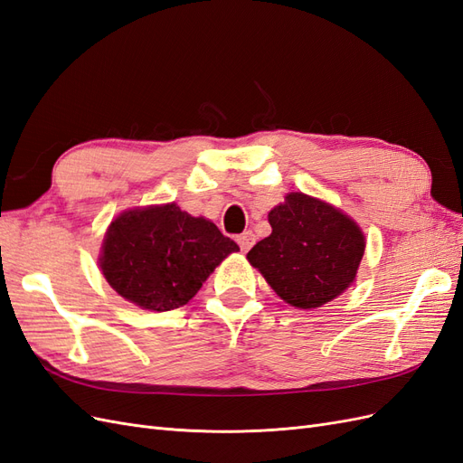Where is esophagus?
Segmentation results:
<instances>
[{"label": "esophagus", "mask_w": 463, "mask_h": 463, "mask_svg": "<svg viewBox=\"0 0 463 463\" xmlns=\"http://www.w3.org/2000/svg\"><path fill=\"white\" fill-rule=\"evenodd\" d=\"M255 233L253 232H243L240 237H237V243H240V247H241V250H249L250 247L255 245Z\"/></svg>", "instance_id": "34e87169"}]
</instances>
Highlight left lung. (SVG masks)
Here are the masks:
<instances>
[{
  "label": "left lung",
  "instance_id": "1",
  "mask_svg": "<svg viewBox=\"0 0 463 463\" xmlns=\"http://www.w3.org/2000/svg\"><path fill=\"white\" fill-rule=\"evenodd\" d=\"M272 233L247 253L286 303L317 309L354 284L365 253L357 222L305 193H289L269 213Z\"/></svg>",
  "mask_w": 463,
  "mask_h": 463
}]
</instances>
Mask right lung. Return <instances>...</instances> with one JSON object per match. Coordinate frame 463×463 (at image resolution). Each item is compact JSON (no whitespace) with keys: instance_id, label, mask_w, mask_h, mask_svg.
Returning <instances> with one entry per match:
<instances>
[{"instance_id":"1","label":"right lung","mask_w":463,"mask_h":463,"mask_svg":"<svg viewBox=\"0 0 463 463\" xmlns=\"http://www.w3.org/2000/svg\"><path fill=\"white\" fill-rule=\"evenodd\" d=\"M235 250L237 243L213 222L170 203L121 213L109 223L98 262L121 298L162 313L189 303Z\"/></svg>"}]
</instances>
